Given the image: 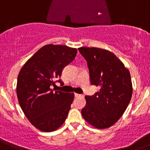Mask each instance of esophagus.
Segmentation results:
<instances>
[{
    "mask_svg": "<svg viewBox=\"0 0 150 150\" xmlns=\"http://www.w3.org/2000/svg\"><path fill=\"white\" fill-rule=\"evenodd\" d=\"M75 97H80V96H83V95L79 94V93H75Z\"/></svg>",
    "mask_w": 150,
    "mask_h": 150,
    "instance_id": "obj_1",
    "label": "esophagus"
}]
</instances>
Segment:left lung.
<instances>
[{
    "instance_id": "8db88e82",
    "label": "left lung",
    "mask_w": 150,
    "mask_h": 150,
    "mask_svg": "<svg viewBox=\"0 0 150 150\" xmlns=\"http://www.w3.org/2000/svg\"><path fill=\"white\" fill-rule=\"evenodd\" d=\"M87 61L91 85L100 86L93 96H86L81 114L86 122L99 129L108 128L121 117L131 96L133 87L130 72L123 63L106 49L81 47Z\"/></svg>"
}]
</instances>
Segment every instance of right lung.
<instances>
[{"label": "right lung", "instance_id": "obj_1", "mask_svg": "<svg viewBox=\"0 0 150 150\" xmlns=\"http://www.w3.org/2000/svg\"><path fill=\"white\" fill-rule=\"evenodd\" d=\"M77 51L62 45H46L20 69L16 84L18 101L29 121L40 131H56L67 117L74 93L54 91L51 86L61 77L64 67L73 61Z\"/></svg>", "mask_w": 150, "mask_h": 150}]
</instances>
